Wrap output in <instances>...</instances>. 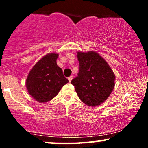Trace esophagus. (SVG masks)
Returning <instances> with one entry per match:
<instances>
[{
    "instance_id": "esophagus-1",
    "label": "esophagus",
    "mask_w": 148,
    "mask_h": 148,
    "mask_svg": "<svg viewBox=\"0 0 148 148\" xmlns=\"http://www.w3.org/2000/svg\"><path fill=\"white\" fill-rule=\"evenodd\" d=\"M72 79H73V76H69V77H68V80H69V82H71V81H72Z\"/></svg>"
}]
</instances>
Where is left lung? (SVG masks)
<instances>
[{
    "mask_svg": "<svg viewBox=\"0 0 148 148\" xmlns=\"http://www.w3.org/2000/svg\"><path fill=\"white\" fill-rule=\"evenodd\" d=\"M78 76L71 84L79 99L90 106L101 104L111 94L115 86L113 70L97 53L78 52Z\"/></svg>",
    "mask_w": 148,
    "mask_h": 148,
    "instance_id": "1",
    "label": "left lung"
}]
</instances>
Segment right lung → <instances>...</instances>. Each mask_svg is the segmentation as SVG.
Segmentation results:
<instances>
[{
  "label": "right lung",
  "mask_w": 148,
  "mask_h": 148,
  "mask_svg": "<svg viewBox=\"0 0 148 148\" xmlns=\"http://www.w3.org/2000/svg\"><path fill=\"white\" fill-rule=\"evenodd\" d=\"M58 54L46 55L34 65L27 77V90L30 95L41 103L47 102L58 94L64 85L69 82L57 65Z\"/></svg>",
  "instance_id": "add662e5"
}]
</instances>
